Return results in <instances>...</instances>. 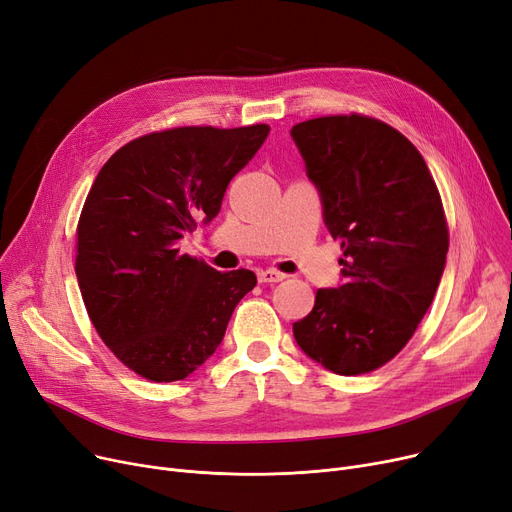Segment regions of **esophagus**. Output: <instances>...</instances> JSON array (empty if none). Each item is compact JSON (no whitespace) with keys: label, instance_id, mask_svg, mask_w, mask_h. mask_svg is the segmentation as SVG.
I'll list each match as a JSON object with an SVG mask.
<instances>
[{"label":"esophagus","instance_id":"34e87169","mask_svg":"<svg viewBox=\"0 0 512 512\" xmlns=\"http://www.w3.org/2000/svg\"><path fill=\"white\" fill-rule=\"evenodd\" d=\"M257 278L263 284H274V282H282L286 278V274L276 272V270H261V272H257Z\"/></svg>","mask_w":512,"mask_h":512}]
</instances>
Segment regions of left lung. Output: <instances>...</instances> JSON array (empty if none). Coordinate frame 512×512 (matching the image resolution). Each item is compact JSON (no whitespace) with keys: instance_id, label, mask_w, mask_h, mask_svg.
<instances>
[{"instance_id":"obj_1","label":"left lung","mask_w":512,"mask_h":512,"mask_svg":"<svg viewBox=\"0 0 512 512\" xmlns=\"http://www.w3.org/2000/svg\"><path fill=\"white\" fill-rule=\"evenodd\" d=\"M290 134L344 251L346 278L319 288L292 332L326 369L369 373L405 348L434 301L448 253L438 186L417 147L382 120L324 116Z\"/></svg>"}]
</instances>
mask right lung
<instances>
[{
    "label": "right lung",
    "mask_w": 512,
    "mask_h": 512,
    "mask_svg": "<svg viewBox=\"0 0 512 512\" xmlns=\"http://www.w3.org/2000/svg\"><path fill=\"white\" fill-rule=\"evenodd\" d=\"M270 134L180 126L120 147L99 170L76 226V278L105 346L149 382L191 375L220 346L257 276L180 255V238L218 215L230 180Z\"/></svg>",
    "instance_id": "1"
}]
</instances>
